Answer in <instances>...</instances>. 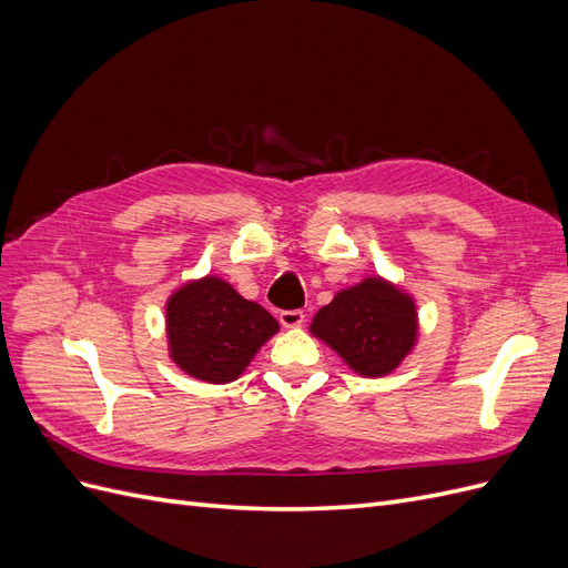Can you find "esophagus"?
<instances>
[{
    "label": "esophagus",
    "instance_id": "1",
    "mask_svg": "<svg viewBox=\"0 0 568 568\" xmlns=\"http://www.w3.org/2000/svg\"><path fill=\"white\" fill-rule=\"evenodd\" d=\"M305 320V315L301 311H282L280 313V322L286 326V329H296Z\"/></svg>",
    "mask_w": 568,
    "mask_h": 568
}]
</instances>
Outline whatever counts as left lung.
Here are the masks:
<instances>
[{"mask_svg": "<svg viewBox=\"0 0 568 568\" xmlns=\"http://www.w3.org/2000/svg\"><path fill=\"white\" fill-rule=\"evenodd\" d=\"M311 332L338 353L353 372L386 376L415 348L417 305L395 284L365 277L320 307Z\"/></svg>", "mask_w": 568, "mask_h": 568, "instance_id": "8db88e82", "label": "left lung"}]
</instances>
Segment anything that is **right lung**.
<instances>
[{"instance_id":"1","label":"right lung","mask_w":568,"mask_h":568,"mask_svg":"<svg viewBox=\"0 0 568 568\" xmlns=\"http://www.w3.org/2000/svg\"><path fill=\"white\" fill-rule=\"evenodd\" d=\"M165 326L173 363L205 384L239 379L263 343L280 332L263 305L211 274L186 282L168 298Z\"/></svg>"}]
</instances>
